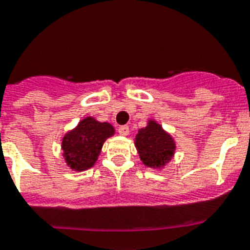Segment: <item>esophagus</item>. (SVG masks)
Listing matches in <instances>:
<instances>
[{
  "instance_id": "obj_1",
  "label": "esophagus",
  "mask_w": 250,
  "mask_h": 250,
  "mask_svg": "<svg viewBox=\"0 0 250 250\" xmlns=\"http://www.w3.org/2000/svg\"><path fill=\"white\" fill-rule=\"evenodd\" d=\"M118 132H119V135L127 136L129 133V127L128 125H121V127L118 128Z\"/></svg>"
}]
</instances>
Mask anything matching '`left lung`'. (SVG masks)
<instances>
[{"label":"left lung","instance_id":"1","mask_svg":"<svg viewBox=\"0 0 250 250\" xmlns=\"http://www.w3.org/2000/svg\"><path fill=\"white\" fill-rule=\"evenodd\" d=\"M136 147L142 163L150 167H159L167 164L175 150L170 136L152 121L147 127L138 131V135L136 136Z\"/></svg>","mask_w":250,"mask_h":250}]
</instances>
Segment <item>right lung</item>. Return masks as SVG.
I'll use <instances>...</instances> for the list:
<instances>
[{
    "label": "right lung",
    "mask_w": 250,
    "mask_h": 250,
    "mask_svg": "<svg viewBox=\"0 0 250 250\" xmlns=\"http://www.w3.org/2000/svg\"><path fill=\"white\" fill-rule=\"evenodd\" d=\"M114 133L109 123H100L94 118H86L76 129L64 136L62 141L67 164L75 170H85L96 161L106 138Z\"/></svg>",
    "instance_id": "obj_1"
}]
</instances>
